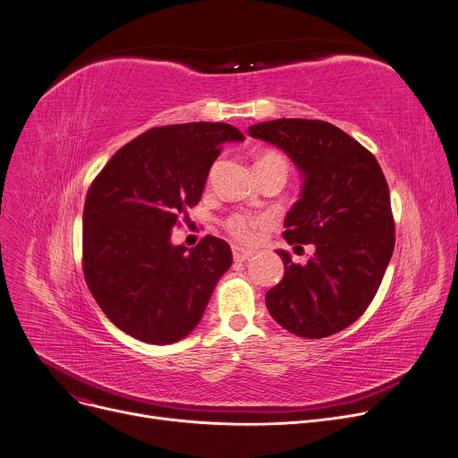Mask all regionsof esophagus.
Wrapping results in <instances>:
<instances>
[{
    "label": "esophagus",
    "instance_id": "34e87169",
    "mask_svg": "<svg viewBox=\"0 0 458 458\" xmlns=\"http://www.w3.org/2000/svg\"><path fill=\"white\" fill-rule=\"evenodd\" d=\"M254 254H256L254 250H248V248L232 244V256H233L235 261H246V259H250Z\"/></svg>",
    "mask_w": 458,
    "mask_h": 458
}]
</instances>
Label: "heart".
Listing matches in <instances>:
<instances>
[{"label":"heart","instance_id":"1","mask_svg":"<svg viewBox=\"0 0 458 458\" xmlns=\"http://www.w3.org/2000/svg\"><path fill=\"white\" fill-rule=\"evenodd\" d=\"M258 164H281V165H286V160L283 158V155H279L276 151H267V153L261 155ZM267 225H268V219L265 216H252V214H232L225 221L226 232L235 241H241V242L254 241L258 232L263 230Z\"/></svg>","mask_w":458,"mask_h":458}]
</instances>
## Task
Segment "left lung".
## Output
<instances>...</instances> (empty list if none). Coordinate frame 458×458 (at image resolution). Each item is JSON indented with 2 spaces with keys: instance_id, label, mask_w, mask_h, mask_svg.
<instances>
[{
  "instance_id": "obj_1",
  "label": "left lung",
  "mask_w": 458,
  "mask_h": 458,
  "mask_svg": "<svg viewBox=\"0 0 458 458\" xmlns=\"http://www.w3.org/2000/svg\"><path fill=\"white\" fill-rule=\"evenodd\" d=\"M248 133L281 148L303 172L283 237L314 250L303 265L277 250L284 276L267 293L268 312L301 338L336 335L367 310L394 250L384 172L367 148L323 120L277 118Z\"/></svg>"
}]
</instances>
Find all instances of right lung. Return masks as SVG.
Listing matches in <instances>:
<instances>
[{"label":"right lung","mask_w":458,"mask_h":458,"mask_svg":"<svg viewBox=\"0 0 458 458\" xmlns=\"http://www.w3.org/2000/svg\"><path fill=\"white\" fill-rule=\"evenodd\" d=\"M237 140L244 135L225 122L153 128L120 148L89 186L81 268L102 312L126 335L168 345L200 321L232 250L206 235L186 252L172 244V230L190 221L223 144Z\"/></svg>","instance_id":"obj_1"}]
</instances>
